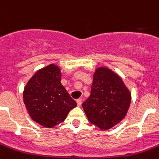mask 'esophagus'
Masks as SVG:
<instances>
[{
  "label": "esophagus",
  "instance_id": "obj_1",
  "mask_svg": "<svg viewBox=\"0 0 159 159\" xmlns=\"http://www.w3.org/2000/svg\"><path fill=\"white\" fill-rule=\"evenodd\" d=\"M76 102H77V105H78L79 107L81 106V104H82V99H81V98L78 99L76 100Z\"/></svg>",
  "mask_w": 159,
  "mask_h": 159
}]
</instances>
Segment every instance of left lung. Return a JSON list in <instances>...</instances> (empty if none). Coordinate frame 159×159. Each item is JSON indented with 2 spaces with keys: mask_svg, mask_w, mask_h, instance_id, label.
<instances>
[{
  "mask_svg": "<svg viewBox=\"0 0 159 159\" xmlns=\"http://www.w3.org/2000/svg\"><path fill=\"white\" fill-rule=\"evenodd\" d=\"M131 93L121 77L108 67L95 69L91 95L82 104L90 123L100 130H108L127 115Z\"/></svg>",
  "mask_w": 159,
  "mask_h": 159,
  "instance_id": "1",
  "label": "left lung"
}]
</instances>
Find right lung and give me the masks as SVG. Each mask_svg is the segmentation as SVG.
Returning <instances> with one entry per match:
<instances>
[{
  "mask_svg": "<svg viewBox=\"0 0 159 159\" xmlns=\"http://www.w3.org/2000/svg\"><path fill=\"white\" fill-rule=\"evenodd\" d=\"M61 71L51 64L31 77L23 92L24 103L31 119L47 128L65 120L77 103L63 86Z\"/></svg>",
  "mask_w": 159,
  "mask_h": 159,
  "instance_id": "1",
  "label": "right lung"
}]
</instances>
